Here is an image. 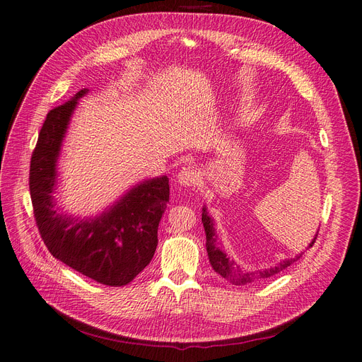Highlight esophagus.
Here are the masks:
<instances>
[{
	"instance_id": "esophagus-1",
	"label": "esophagus",
	"mask_w": 362,
	"mask_h": 362,
	"mask_svg": "<svg viewBox=\"0 0 362 362\" xmlns=\"http://www.w3.org/2000/svg\"><path fill=\"white\" fill-rule=\"evenodd\" d=\"M177 181L185 187H194L199 182V172L194 166H185L178 172Z\"/></svg>"
}]
</instances>
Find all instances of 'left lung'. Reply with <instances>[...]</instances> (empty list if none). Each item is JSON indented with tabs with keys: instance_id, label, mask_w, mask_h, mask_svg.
Returning a JSON list of instances; mask_svg holds the SVG:
<instances>
[{
	"instance_id": "left-lung-1",
	"label": "left lung",
	"mask_w": 362,
	"mask_h": 362,
	"mask_svg": "<svg viewBox=\"0 0 362 362\" xmlns=\"http://www.w3.org/2000/svg\"><path fill=\"white\" fill-rule=\"evenodd\" d=\"M202 223L205 228V233H206V252H208V257L211 265H213L214 271L218 272L223 279H226L228 281H230L232 284L236 286H244V284H250L255 281H260L264 279H269L272 276H276L280 271L286 269L288 267H291L293 262H296L298 259L301 257L296 256L293 259H288L283 260L277 267L269 268V269H264V271H243L238 265L235 264L233 260H229V257L224 255L218 247H216V232H214V226H213V220L209 218L206 209H202ZM317 235L313 238V241L310 243L308 247H313V244L316 243Z\"/></svg>"
}]
</instances>
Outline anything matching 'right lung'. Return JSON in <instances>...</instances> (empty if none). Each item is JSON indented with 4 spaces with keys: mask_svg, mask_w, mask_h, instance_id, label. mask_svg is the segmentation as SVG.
Wrapping results in <instances>:
<instances>
[{
    "mask_svg": "<svg viewBox=\"0 0 362 362\" xmlns=\"http://www.w3.org/2000/svg\"><path fill=\"white\" fill-rule=\"evenodd\" d=\"M85 93L47 112L30 165L33 211L49 253L88 279L118 288L138 276L156 253L158 223L169 202V178L136 185L100 217L74 220L57 213L51 194L57 158L71 112Z\"/></svg>",
    "mask_w": 362,
    "mask_h": 362,
    "instance_id": "right-lung-1",
    "label": "right lung"
}]
</instances>
